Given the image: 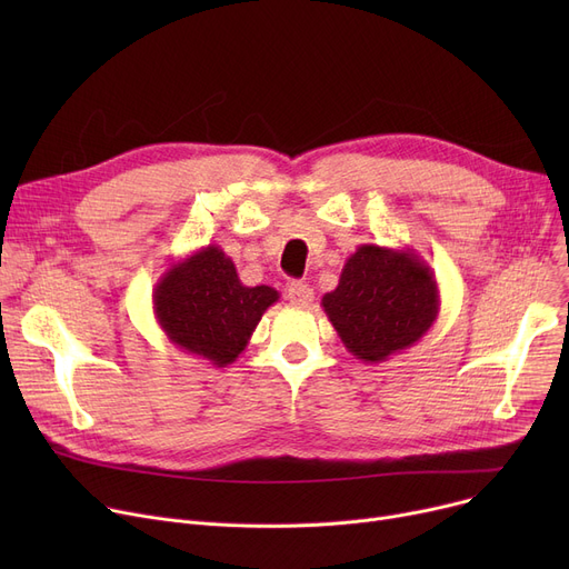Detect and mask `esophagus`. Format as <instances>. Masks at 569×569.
<instances>
[{
  "label": "esophagus",
  "mask_w": 569,
  "mask_h": 569,
  "mask_svg": "<svg viewBox=\"0 0 569 569\" xmlns=\"http://www.w3.org/2000/svg\"><path fill=\"white\" fill-rule=\"evenodd\" d=\"M286 297L292 307H309L313 302V288L307 283H290Z\"/></svg>",
  "instance_id": "esophagus-1"
}]
</instances>
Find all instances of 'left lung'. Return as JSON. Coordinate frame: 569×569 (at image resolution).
Segmentation results:
<instances>
[{"instance_id": "1", "label": "left lung", "mask_w": 569, "mask_h": 569, "mask_svg": "<svg viewBox=\"0 0 569 569\" xmlns=\"http://www.w3.org/2000/svg\"><path fill=\"white\" fill-rule=\"evenodd\" d=\"M322 309L348 352L367 365L387 362L420 341L438 318L433 269L415 249L362 244L346 260Z\"/></svg>"}]
</instances>
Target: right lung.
<instances>
[{
	"label": "right lung",
	"mask_w": 569,
	"mask_h": 569,
	"mask_svg": "<svg viewBox=\"0 0 569 569\" xmlns=\"http://www.w3.org/2000/svg\"><path fill=\"white\" fill-rule=\"evenodd\" d=\"M152 302L172 346L221 369L244 352L262 313L279 302V292L244 286L223 249L209 244L166 269Z\"/></svg>",
	"instance_id": "right-lung-1"
}]
</instances>
